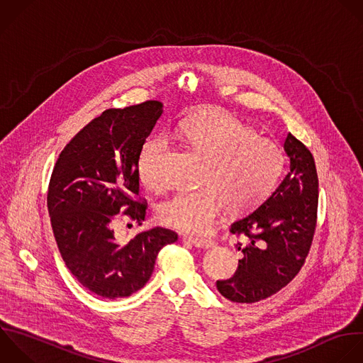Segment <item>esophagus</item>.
Returning <instances> with one entry per match:
<instances>
[{"instance_id":"1","label":"esophagus","mask_w":363,"mask_h":363,"mask_svg":"<svg viewBox=\"0 0 363 363\" xmlns=\"http://www.w3.org/2000/svg\"><path fill=\"white\" fill-rule=\"evenodd\" d=\"M184 240H189L194 247L197 248H210L214 245L213 240L210 238H199V237H184Z\"/></svg>"}]
</instances>
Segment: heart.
<instances>
[{
    "instance_id": "b5f03b06",
    "label": "heart",
    "mask_w": 363,
    "mask_h": 363,
    "mask_svg": "<svg viewBox=\"0 0 363 363\" xmlns=\"http://www.w3.org/2000/svg\"><path fill=\"white\" fill-rule=\"evenodd\" d=\"M172 136L206 160L203 184L180 190L160 203L159 220L183 233L208 230L223 207L240 214L255 207L272 189L282 166L281 147L224 111H211L180 122ZM169 147L166 136L147 139L138 157V174L149 187L160 186L159 157Z\"/></svg>"
}]
</instances>
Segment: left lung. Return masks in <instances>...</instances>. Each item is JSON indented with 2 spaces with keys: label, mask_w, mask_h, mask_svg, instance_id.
Returning <instances> with one entry per match:
<instances>
[{
  "label": "left lung",
  "mask_w": 363,
  "mask_h": 363,
  "mask_svg": "<svg viewBox=\"0 0 363 363\" xmlns=\"http://www.w3.org/2000/svg\"><path fill=\"white\" fill-rule=\"evenodd\" d=\"M284 152L289 166L279 186L230 227L247 238V247H238L242 258L234 275L217 281L218 292L233 302L252 303L278 292L299 272L311 248L318 210L315 160L291 133Z\"/></svg>",
  "instance_id": "obj_1"
}]
</instances>
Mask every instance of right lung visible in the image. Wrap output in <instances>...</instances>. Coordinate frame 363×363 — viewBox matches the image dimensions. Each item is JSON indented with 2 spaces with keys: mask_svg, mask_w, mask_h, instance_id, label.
Returning a JSON list of instances; mask_svg holds the SVG:
<instances>
[{
  "mask_svg": "<svg viewBox=\"0 0 363 363\" xmlns=\"http://www.w3.org/2000/svg\"><path fill=\"white\" fill-rule=\"evenodd\" d=\"M162 113L157 101L105 111L65 146L51 176L47 203L60 252L78 282L104 298L143 288L159 251L177 240L162 227L130 240L113 231L123 208L139 225L145 220L147 203L135 200L138 157Z\"/></svg>",
  "mask_w": 363,
  "mask_h": 363,
  "instance_id": "obj_1",
  "label": "right lung"
}]
</instances>
